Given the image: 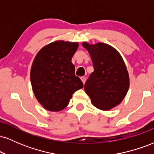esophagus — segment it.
<instances>
[{
	"label": "esophagus",
	"mask_w": 154,
	"mask_h": 154,
	"mask_svg": "<svg viewBox=\"0 0 154 154\" xmlns=\"http://www.w3.org/2000/svg\"><path fill=\"white\" fill-rule=\"evenodd\" d=\"M81 80H82L83 84H85V82H86V77H81Z\"/></svg>",
	"instance_id": "esophagus-1"
}]
</instances>
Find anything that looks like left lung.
Returning a JSON list of instances; mask_svg holds the SVG:
<instances>
[{
	"instance_id": "left-lung-1",
	"label": "left lung",
	"mask_w": 154,
	"mask_h": 154,
	"mask_svg": "<svg viewBox=\"0 0 154 154\" xmlns=\"http://www.w3.org/2000/svg\"><path fill=\"white\" fill-rule=\"evenodd\" d=\"M93 61L94 72L85 84L92 103L103 111L121 103L128 93L130 79L125 63L116 49L105 43H83Z\"/></svg>"
}]
</instances>
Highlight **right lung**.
Masks as SVG:
<instances>
[{"label": "right lung", "mask_w": 154, "mask_h": 154, "mask_svg": "<svg viewBox=\"0 0 154 154\" xmlns=\"http://www.w3.org/2000/svg\"><path fill=\"white\" fill-rule=\"evenodd\" d=\"M78 43L56 41L43 47L35 56L30 72L34 94L45 109L62 110L83 83L75 75L72 59Z\"/></svg>", "instance_id": "add662e5"}]
</instances>
